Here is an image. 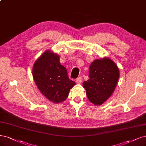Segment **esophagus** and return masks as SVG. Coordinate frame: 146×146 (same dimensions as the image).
I'll return each instance as SVG.
<instances>
[{
    "label": "esophagus",
    "mask_w": 146,
    "mask_h": 146,
    "mask_svg": "<svg viewBox=\"0 0 146 146\" xmlns=\"http://www.w3.org/2000/svg\"><path fill=\"white\" fill-rule=\"evenodd\" d=\"M75 81H76V83H78V84L81 83H82V78L81 77H78V78L76 79V80H75Z\"/></svg>",
    "instance_id": "1"
}]
</instances>
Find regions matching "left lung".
<instances>
[{"instance_id":"left-lung-1","label":"left lung","mask_w":146,"mask_h":146,"mask_svg":"<svg viewBox=\"0 0 146 146\" xmlns=\"http://www.w3.org/2000/svg\"><path fill=\"white\" fill-rule=\"evenodd\" d=\"M119 77V69L111 59L94 60L89 69V79L83 83L89 101L97 106L106 101L115 90Z\"/></svg>"}]
</instances>
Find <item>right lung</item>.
Instances as JSON below:
<instances>
[{
	"mask_svg": "<svg viewBox=\"0 0 146 146\" xmlns=\"http://www.w3.org/2000/svg\"><path fill=\"white\" fill-rule=\"evenodd\" d=\"M33 75L38 89L49 101L64 102L75 83L70 80L66 68L60 64V57L47 50L36 62Z\"/></svg>",
	"mask_w": 146,
	"mask_h": 146,
	"instance_id": "obj_1",
	"label": "right lung"
}]
</instances>
